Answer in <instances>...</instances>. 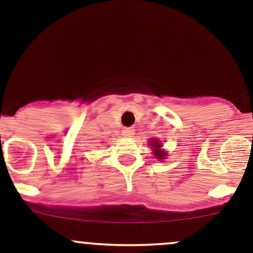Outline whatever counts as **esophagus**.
<instances>
[{
  "instance_id": "esophagus-1",
  "label": "esophagus",
  "mask_w": 253,
  "mask_h": 253,
  "mask_svg": "<svg viewBox=\"0 0 253 253\" xmlns=\"http://www.w3.org/2000/svg\"><path fill=\"white\" fill-rule=\"evenodd\" d=\"M122 134L125 137H132L134 134V129L132 127H128V128H124L122 129Z\"/></svg>"
}]
</instances>
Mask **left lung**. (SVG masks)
<instances>
[{
	"label": "left lung",
	"mask_w": 253,
	"mask_h": 253,
	"mask_svg": "<svg viewBox=\"0 0 253 253\" xmlns=\"http://www.w3.org/2000/svg\"><path fill=\"white\" fill-rule=\"evenodd\" d=\"M149 145L153 147V153H154V157L159 160H164L167 157V153L164 152V149H162L163 144L162 142L158 138H152L149 141Z\"/></svg>",
	"instance_id": "obj_1"
}]
</instances>
